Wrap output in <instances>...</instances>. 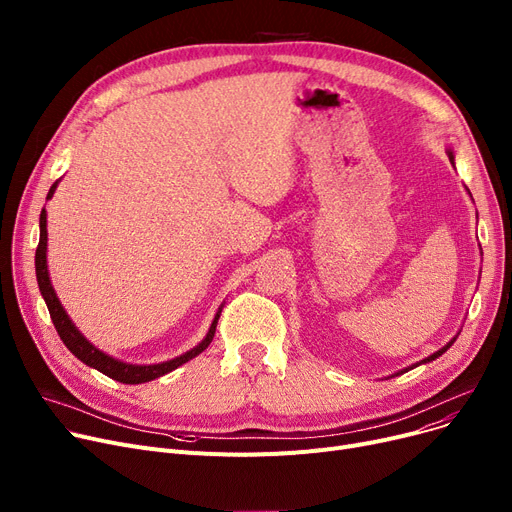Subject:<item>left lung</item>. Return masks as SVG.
Instances as JSON below:
<instances>
[{
  "mask_svg": "<svg viewBox=\"0 0 512 512\" xmlns=\"http://www.w3.org/2000/svg\"><path fill=\"white\" fill-rule=\"evenodd\" d=\"M446 153H448V159H450V164H454V153H452V149H448V151H446ZM454 340H456V338H452V340H450V342H448V344H446V346H442V348H440V351H436V353H434V355H429V357H427V359H423V361H419V363H417V365H421V363H429V361H434V359H438V357H440V355H444V353H446V351H448V348H450V346H452V342H454ZM417 365H413V367H417ZM413 367H411V369H413ZM407 369H409V367H407ZM407 369H405V371H407ZM405 371H400V373H405Z\"/></svg>",
  "mask_w": 512,
  "mask_h": 512,
  "instance_id": "8db88e82",
  "label": "left lung"
}]
</instances>
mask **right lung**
Here are the masks:
<instances>
[{
    "label": "right lung",
    "mask_w": 512,
    "mask_h": 512,
    "mask_svg": "<svg viewBox=\"0 0 512 512\" xmlns=\"http://www.w3.org/2000/svg\"><path fill=\"white\" fill-rule=\"evenodd\" d=\"M56 188H58V180L51 184L49 193H47V199L53 197V193H56ZM39 232L41 234H39V247H37V253H35V272H37V282H39L41 297H43V301H45V305L49 309L51 321H53V326H56L62 342L66 344L68 351L76 359L83 361L85 365L101 371L103 375H107V378H112V380L122 382V384H145V382H151L155 378H161V375L174 371L176 367L184 365L186 361L195 359L199 353L205 351V348L209 346V342L213 340L215 326H218L222 307L218 309V313H215L207 336L195 348H191V351H186L184 355H180L176 359H170V361H164V363H155V365H132V363H124L120 359H114L110 355H105L103 351H99L97 346H93L83 334L76 330V326L72 324V319L64 311L60 299L56 297V290H53V286H51L49 270H47V211L45 209H41Z\"/></svg>",
    "instance_id": "obj_1"
}]
</instances>
